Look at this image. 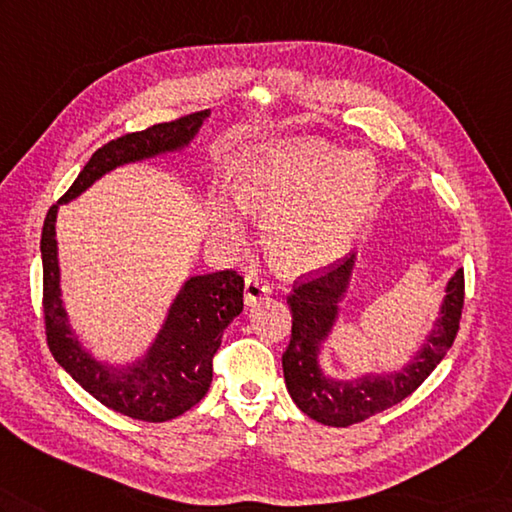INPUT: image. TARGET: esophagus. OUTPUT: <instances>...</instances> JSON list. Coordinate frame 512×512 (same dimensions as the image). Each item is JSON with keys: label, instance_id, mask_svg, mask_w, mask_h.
Listing matches in <instances>:
<instances>
[{"label": "esophagus", "instance_id": "obj_1", "mask_svg": "<svg viewBox=\"0 0 512 512\" xmlns=\"http://www.w3.org/2000/svg\"><path fill=\"white\" fill-rule=\"evenodd\" d=\"M270 292H272L270 283H266L264 279H259V277H248L246 283H244V303L248 307H253L261 299H266V296H270Z\"/></svg>", "mask_w": 512, "mask_h": 512}]
</instances>
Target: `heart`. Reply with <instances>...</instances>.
<instances>
[{
  "label": "heart",
  "instance_id": "1",
  "mask_svg": "<svg viewBox=\"0 0 512 512\" xmlns=\"http://www.w3.org/2000/svg\"><path fill=\"white\" fill-rule=\"evenodd\" d=\"M377 170L366 154H344L323 141H281L259 148L235 183V200L264 220V248L281 275L301 277L347 253L375 194ZM224 240L240 222L224 211Z\"/></svg>",
  "mask_w": 512,
  "mask_h": 512
}]
</instances>
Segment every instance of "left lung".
<instances>
[{
  "mask_svg": "<svg viewBox=\"0 0 512 512\" xmlns=\"http://www.w3.org/2000/svg\"><path fill=\"white\" fill-rule=\"evenodd\" d=\"M353 266L355 255L331 264L316 277H299L288 296L292 338L281 358L285 386L307 417L331 427L366 421L412 395L454 344L465 303V272L458 268L445 288L447 294L438 312L441 316L406 366L388 375L331 379L320 368L318 355L336 325L338 303L349 288Z\"/></svg>",
  "mask_w": 512,
  "mask_h": 512,
  "instance_id": "obj_1",
  "label": "left lung"
}]
</instances>
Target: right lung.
I'll return each instance as SVG.
<instances>
[{
    "mask_svg": "<svg viewBox=\"0 0 512 512\" xmlns=\"http://www.w3.org/2000/svg\"><path fill=\"white\" fill-rule=\"evenodd\" d=\"M207 117L209 111H200L109 141L91 154L58 205L78 198L98 178L120 165L183 150ZM58 205L47 211L41 233L45 336L54 360L91 397L130 419L163 423L181 417L207 395L213 377V355L220 347L224 329L244 307V279L235 270L189 277L144 358L126 366L98 362L71 331L61 299L56 246Z\"/></svg>",
    "mask_w": 512,
    "mask_h": 512,
    "instance_id": "obj_1",
    "label": "right lung"
}]
</instances>
